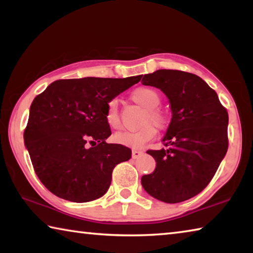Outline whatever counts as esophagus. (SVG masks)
Listing matches in <instances>:
<instances>
[{
	"label": "esophagus",
	"mask_w": 253,
	"mask_h": 253,
	"mask_svg": "<svg viewBox=\"0 0 253 253\" xmlns=\"http://www.w3.org/2000/svg\"><path fill=\"white\" fill-rule=\"evenodd\" d=\"M143 154H144V152H142V151H136V149H135V151H132L131 155H132V158H134V160H136V158H138V157L142 156Z\"/></svg>",
	"instance_id": "1"
}]
</instances>
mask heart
<instances>
[{
	"instance_id": "heart-1",
	"label": "heart",
	"mask_w": 253,
	"mask_h": 253,
	"mask_svg": "<svg viewBox=\"0 0 253 253\" xmlns=\"http://www.w3.org/2000/svg\"><path fill=\"white\" fill-rule=\"evenodd\" d=\"M130 99L138 106L144 108V113L140 117L139 129L134 131L119 132L115 135L114 139L124 146L139 149L143 148L148 142L156 137V129L163 130L168 126V116L158 108L162 102V97L156 89L148 85H140L130 92ZM105 119L108 126L113 129H122L123 124L119 115L117 100L111 99L107 104L105 110Z\"/></svg>"
}]
</instances>
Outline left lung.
Returning <instances> with one entry per match:
<instances>
[{"label": "left lung", "instance_id": "obj_1", "mask_svg": "<svg viewBox=\"0 0 253 253\" xmlns=\"http://www.w3.org/2000/svg\"><path fill=\"white\" fill-rule=\"evenodd\" d=\"M169 99L172 121L163 138L166 149L147 153L156 161L152 174L144 175L147 193L165 203H179L202 192L216 173L229 146V115L216 92L199 76L161 69L145 75Z\"/></svg>", "mask_w": 253, "mask_h": 253}]
</instances>
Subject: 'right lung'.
Listing matches in <instances>:
<instances>
[{
	"instance_id": "1",
	"label": "right lung",
	"mask_w": 253,
	"mask_h": 253,
	"mask_svg": "<svg viewBox=\"0 0 253 253\" xmlns=\"http://www.w3.org/2000/svg\"><path fill=\"white\" fill-rule=\"evenodd\" d=\"M140 78L60 79L34 98L23 138L34 172L51 193L84 203L108 191L115 166L130 160L131 149L106 143L111 130L105 110Z\"/></svg>"
}]
</instances>
